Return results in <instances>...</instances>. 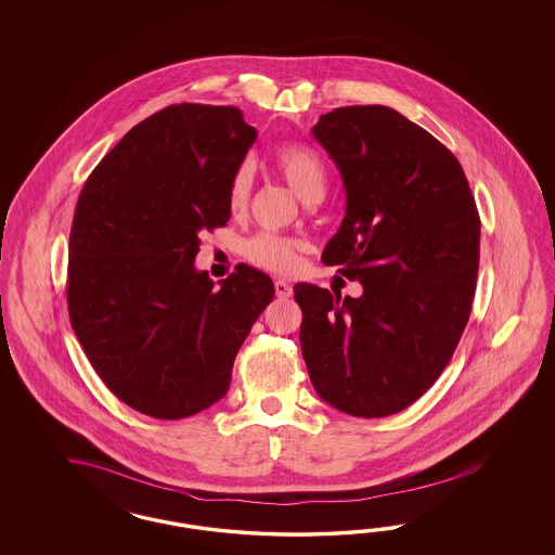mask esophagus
I'll return each mask as SVG.
<instances>
[{"label": "esophagus", "instance_id": "obj_1", "mask_svg": "<svg viewBox=\"0 0 555 555\" xmlns=\"http://www.w3.org/2000/svg\"><path fill=\"white\" fill-rule=\"evenodd\" d=\"M274 291H276L279 299H288L293 295V286L288 285L286 281H276L274 283Z\"/></svg>", "mask_w": 555, "mask_h": 555}]
</instances>
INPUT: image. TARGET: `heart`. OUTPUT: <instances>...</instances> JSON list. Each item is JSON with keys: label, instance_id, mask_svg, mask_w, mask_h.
I'll return each instance as SVG.
<instances>
[{"label": "heart", "instance_id": "heart-1", "mask_svg": "<svg viewBox=\"0 0 555 555\" xmlns=\"http://www.w3.org/2000/svg\"><path fill=\"white\" fill-rule=\"evenodd\" d=\"M274 170L305 203L321 202L327 186V170L318 152L302 144H283L272 156ZM253 191V168L242 163L235 168L228 185V209L232 216L246 211ZM301 244L276 234H258L246 242L244 254L258 269L270 272H291L297 267Z\"/></svg>", "mask_w": 555, "mask_h": 555}]
</instances>
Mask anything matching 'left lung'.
Segmentation results:
<instances>
[{
  "mask_svg": "<svg viewBox=\"0 0 555 555\" xmlns=\"http://www.w3.org/2000/svg\"><path fill=\"white\" fill-rule=\"evenodd\" d=\"M313 135L348 197L321 260L364 293L341 299L339 291L295 285L302 358L325 403L388 417L431 388L470 320L478 209L454 154L392 107H337Z\"/></svg>",
  "mask_w": 555,
  "mask_h": 555,
  "instance_id": "obj_1",
  "label": "left lung"
}]
</instances>
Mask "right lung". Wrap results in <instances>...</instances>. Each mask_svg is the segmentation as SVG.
<instances>
[{"label":"right lung","mask_w":555,"mask_h":555,"mask_svg":"<svg viewBox=\"0 0 555 555\" xmlns=\"http://www.w3.org/2000/svg\"><path fill=\"white\" fill-rule=\"evenodd\" d=\"M237 107L177 103L140 121L81 189L68 237L70 325L119 401L183 420L219 401L274 297L248 264L214 288L199 234L228 223V185L256 140Z\"/></svg>","instance_id":"obj_1"}]
</instances>
